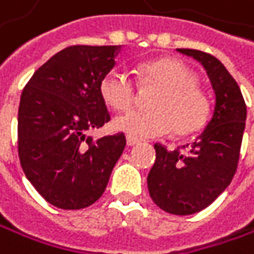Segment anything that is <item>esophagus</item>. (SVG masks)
<instances>
[{"instance_id": "esophagus-1", "label": "esophagus", "mask_w": 254, "mask_h": 254, "mask_svg": "<svg viewBox=\"0 0 254 254\" xmlns=\"http://www.w3.org/2000/svg\"><path fill=\"white\" fill-rule=\"evenodd\" d=\"M137 143H139V140H137V139L127 136V145H128V146H134V145H137Z\"/></svg>"}]
</instances>
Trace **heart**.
Masks as SVG:
<instances>
[{
  "label": "heart",
  "mask_w": 254,
  "mask_h": 254,
  "mask_svg": "<svg viewBox=\"0 0 254 254\" xmlns=\"http://www.w3.org/2000/svg\"><path fill=\"white\" fill-rule=\"evenodd\" d=\"M143 88H157L149 100V111H133L118 117L114 127L130 137L149 139L169 133L186 136L197 131L208 117V100L196 86L194 74L180 61L160 58L137 68ZM100 94L115 111L131 108L136 88L130 76L120 68L108 71L100 80Z\"/></svg>",
  "instance_id": "obj_1"
}]
</instances>
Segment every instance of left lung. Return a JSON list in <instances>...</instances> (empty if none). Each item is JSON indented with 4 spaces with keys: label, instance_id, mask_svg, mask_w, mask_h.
Segmentation results:
<instances>
[{
    "label": "left lung",
    "instance_id": "8db88e82",
    "mask_svg": "<svg viewBox=\"0 0 254 254\" xmlns=\"http://www.w3.org/2000/svg\"><path fill=\"white\" fill-rule=\"evenodd\" d=\"M205 68L214 91V109L187 152L154 145L155 163L148 175L154 203L175 215H189L211 205L231 184L240 158L247 108L237 80L215 57L196 49H177Z\"/></svg>",
    "mask_w": 254,
    "mask_h": 254
}]
</instances>
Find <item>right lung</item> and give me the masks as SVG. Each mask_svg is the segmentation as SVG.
Returning <instances> with one entry per match:
<instances>
[{
	"label": "right lung",
	"mask_w": 254,
	"mask_h": 254,
	"mask_svg": "<svg viewBox=\"0 0 254 254\" xmlns=\"http://www.w3.org/2000/svg\"><path fill=\"white\" fill-rule=\"evenodd\" d=\"M123 46H70L46 61L22 91L17 146L28 181L54 206L80 209L100 199L126 148L124 133L92 142L86 131L111 117L100 80Z\"/></svg>",
	"instance_id": "1"
}]
</instances>
